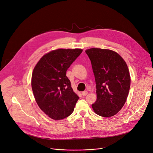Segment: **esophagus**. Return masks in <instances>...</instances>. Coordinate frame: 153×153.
I'll return each mask as SVG.
<instances>
[{"label": "esophagus", "instance_id": "1", "mask_svg": "<svg viewBox=\"0 0 153 153\" xmlns=\"http://www.w3.org/2000/svg\"><path fill=\"white\" fill-rule=\"evenodd\" d=\"M87 94V91H84L82 92V95L83 96H85Z\"/></svg>", "mask_w": 153, "mask_h": 153}]
</instances>
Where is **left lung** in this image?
<instances>
[{
  "instance_id": "left-lung-1",
  "label": "left lung",
  "mask_w": 153,
  "mask_h": 153,
  "mask_svg": "<svg viewBox=\"0 0 153 153\" xmlns=\"http://www.w3.org/2000/svg\"><path fill=\"white\" fill-rule=\"evenodd\" d=\"M89 57L96 87L94 112L104 117L119 112L127 100L131 78L127 64L116 52L91 48L85 50Z\"/></svg>"
}]
</instances>
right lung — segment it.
I'll return each instance as SVG.
<instances>
[{
	"label": "right lung",
	"instance_id": "1",
	"mask_svg": "<svg viewBox=\"0 0 153 153\" xmlns=\"http://www.w3.org/2000/svg\"><path fill=\"white\" fill-rule=\"evenodd\" d=\"M81 48H59L45 54L36 64L31 86L37 104L53 120L70 115L79 98L73 92L66 71L82 52Z\"/></svg>",
	"mask_w": 153,
	"mask_h": 153
}]
</instances>
